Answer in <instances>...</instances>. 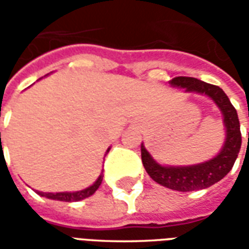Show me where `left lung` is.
Listing matches in <instances>:
<instances>
[{
  "instance_id": "left-lung-1",
  "label": "left lung",
  "mask_w": 249,
  "mask_h": 249,
  "mask_svg": "<svg viewBox=\"0 0 249 249\" xmlns=\"http://www.w3.org/2000/svg\"><path fill=\"white\" fill-rule=\"evenodd\" d=\"M169 84L172 87L184 88L185 92L201 93L208 96L219 107L223 113L225 125V141L219 155L208 161L187 165V167H164L153 160V157L146 151L144 144H141V160L146 173L156 183L169 189L180 192L198 191L213 185L227 173L230 172L235 164L241 146L240 123L237 112L231 104L230 98L221 88L200 81L193 77H175ZM249 139V136H248Z\"/></svg>"
}]
</instances>
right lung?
<instances>
[{
    "label": "right lung",
    "instance_id": "obj_1",
    "mask_svg": "<svg viewBox=\"0 0 249 249\" xmlns=\"http://www.w3.org/2000/svg\"><path fill=\"white\" fill-rule=\"evenodd\" d=\"M0 141H1V133H0ZM108 152L109 149L107 151V153H108ZM101 181H103V175H100L97 180H96L90 187L85 188V189H82V191H77V192H58V193L37 192V193H38L40 196H42V197L52 198V200H58V201H66V203L80 201V200H84V198L92 196L93 193L97 191L98 187L101 185Z\"/></svg>",
    "mask_w": 249,
    "mask_h": 249
}]
</instances>
